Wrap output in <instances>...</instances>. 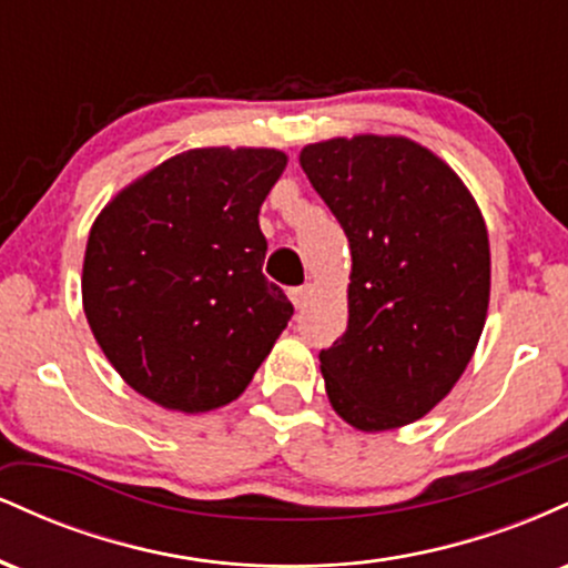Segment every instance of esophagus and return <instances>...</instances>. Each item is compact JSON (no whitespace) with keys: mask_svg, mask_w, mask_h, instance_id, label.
I'll list each match as a JSON object with an SVG mask.
<instances>
[{"mask_svg":"<svg viewBox=\"0 0 568 568\" xmlns=\"http://www.w3.org/2000/svg\"><path fill=\"white\" fill-rule=\"evenodd\" d=\"M288 293H291V302H293V306H296V310H302V306L306 304V298H310V288H306V285L291 288Z\"/></svg>","mask_w":568,"mask_h":568,"instance_id":"obj_1","label":"esophagus"}]
</instances>
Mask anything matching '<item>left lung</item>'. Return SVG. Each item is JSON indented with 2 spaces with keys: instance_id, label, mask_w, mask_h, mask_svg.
Returning a JSON list of instances; mask_svg holds the SVG:
<instances>
[{
  "instance_id": "left-lung-1",
  "label": "left lung",
  "mask_w": 568,
  "mask_h": 568,
  "mask_svg": "<svg viewBox=\"0 0 568 568\" xmlns=\"http://www.w3.org/2000/svg\"><path fill=\"white\" fill-rule=\"evenodd\" d=\"M352 251L349 323L321 352L331 406L363 433L422 419L465 374L486 323L484 216L440 158L400 135L302 149Z\"/></svg>"
}]
</instances>
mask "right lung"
<instances>
[{
	"label": "right lung",
	"mask_w": 568,
	"mask_h": 568,
	"mask_svg": "<svg viewBox=\"0 0 568 568\" xmlns=\"http://www.w3.org/2000/svg\"><path fill=\"white\" fill-rule=\"evenodd\" d=\"M277 149H192L122 189L95 219L82 304L135 393L202 414L243 395L293 315L262 275V202Z\"/></svg>",
	"instance_id": "add662e5"
}]
</instances>
